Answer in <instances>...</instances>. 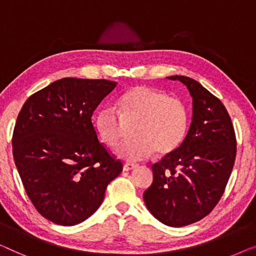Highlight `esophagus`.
I'll use <instances>...</instances> for the list:
<instances>
[{
    "label": "esophagus",
    "mask_w": 256,
    "mask_h": 256,
    "mask_svg": "<svg viewBox=\"0 0 256 256\" xmlns=\"http://www.w3.org/2000/svg\"><path fill=\"white\" fill-rule=\"evenodd\" d=\"M138 167V164H125L123 166V170L124 172H128V170H132V169H136Z\"/></svg>",
    "instance_id": "obj_1"
}]
</instances>
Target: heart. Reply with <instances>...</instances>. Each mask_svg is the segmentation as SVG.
Listing matches in <instances>:
<instances>
[{
  "label": "heart",
  "instance_id": "heart-1",
  "mask_svg": "<svg viewBox=\"0 0 256 256\" xmlns=\"http://www.w3.org/2000/svg\"><path fill=\"white\" fill-rule=\"evenodd\" d=\"M118 104L120 114L114 106H104L97 111L94 125L102 142L114 147L123 136L122 117L125 120H136L132 128L134 136L117 150L120 158L140 161L152 156L154 150L158 154L170 153L181 144L188 118L180 100L158 89L136 86L124 92Z\"/></svg>",
  "mask_w": 256,
  "mask_h": 256
}]
</instances>
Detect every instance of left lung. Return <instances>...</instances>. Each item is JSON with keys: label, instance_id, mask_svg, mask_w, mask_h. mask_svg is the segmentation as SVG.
<instances>
[{"label": "left lung", "instance_id": "1", "mask_svg": "<svg viewBox=\"0 0 256 256\" xmlns=\"http://www.w3.org/2000/svg\"><path fill=\"white\" fill-rule=\"evenodd\" d=\"M192 97V120L181 145L152 164L153 183L144 192L150 214L181 228L208 216L220 200L234 166L236 140L224 104L188 76L174 75Z\"/></svg>", "mask_w": 256, "mask_h": 256}]
</instances>
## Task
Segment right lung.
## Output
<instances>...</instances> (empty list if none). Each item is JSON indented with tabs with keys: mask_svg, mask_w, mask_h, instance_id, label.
I'll return each instance as SVG.
<instances>
[{
	"mask_svg": "<svg viewBox=\"0 0 256 256\" xmlns=\"http://www.w3.org/2000/svg\"><path fill=\"white\" fill-rule=\"evenodd\" d=\"M109 80L64 78L26 100L12 134V154L39 214L64 226L80 224L123 170L97 139L92 116L116 87Z\"/></svg>",
	"mask_w": 256,
	"mask_h": 256,
	"instance_id": "obj_1",
	"label": "right lung"
}]
</instances>
